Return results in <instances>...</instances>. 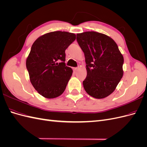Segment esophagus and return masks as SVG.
<instances>
[{"mask_svg":"<svg viewBox=\"0 0 147 147\" xmlns=\"http://www.w3.org/2000/svg\"><path fill=\"white\" fill-rule=\"evenodd\" d=\"M77 70H78V67H74L73 68V70L74 71V72H76Z\"/></svg>","mask_w":147,"mask_h":147,"instance_id":"esophagus-1","label":"esophagus"}]
</instances>
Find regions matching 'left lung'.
Masks as SVG:
<instances>
[{
  "label": "left lung",
  "instance_id": "8db88e82",
  "mask_svg": "<svg viewBox=\"0 0 147 147\" xmlns=\"http://www.w3.org/2000/svg\"><path fill=\"white\" fill-rule=\"evenodd\" d=\"M77 40L84 54L87 76L84 90L96 99L114 91L123 75V56L112 38L91 31L77 34Z\"/></svg>",
  "mask_w": 147,
  "mask_h": 147
}]
</instances>
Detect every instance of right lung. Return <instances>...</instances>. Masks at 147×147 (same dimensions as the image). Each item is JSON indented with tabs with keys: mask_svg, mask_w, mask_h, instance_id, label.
<instances>
[{
	"mask_svg": "<svg viewBox=\"0 0 147 147\" xmlns=\"http://www.w3.org/2000/svg\"><path fill=\"white\" fill-rule=\"evenodd\" d=\"M76 38L62 31L47 33L34 42L26 60L30 80L40 94L48 99L61 95L72 75L65 65V51Z\"/></svg>",
	"mask_w": 147,
	"mask_h": 147,
	"instance_id": "obj_1",
	"label": "right lung"
}]
</instances>
